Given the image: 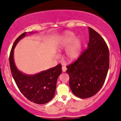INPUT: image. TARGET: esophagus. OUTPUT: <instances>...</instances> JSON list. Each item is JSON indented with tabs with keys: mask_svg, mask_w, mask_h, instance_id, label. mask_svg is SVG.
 Returning <instances> with one entry per match:
<instances>
[{
	"mask_svg": "<svg viewBox=\"0 0 121 121\" xmlns=\"http://www.w3.org/2000/svg\"><path fill=\"white\" fill-rule=\"evenodd\" d=\"M66 70H67V68H66V67L65 66H63L62 67V71L63 72H66Z\"/></svg>",
	"mask_w": 121,
	"mask_h": 121,
	"instance_id": "esophagus-1",
	"label": "esophagus"
}]
</instances>
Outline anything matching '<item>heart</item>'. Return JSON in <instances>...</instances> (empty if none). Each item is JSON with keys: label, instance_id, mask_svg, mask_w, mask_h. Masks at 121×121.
<instances>
[{"label": "heart", "instance_id": "heart-1", "mask_svg": "<svg viewBox=\"0 0 121 121\" xmlns=\"http://www.w3.org/2000/svg\"><path fill=\"white\" fill-rule=\"evenodd\" d=\"M75 38V35L73 33L70 31L65 32L57 41L56 46V49L59 51L66 50L70 47L67 51L66 55L67 59L71 61H73L78 59L82 51L81 40L80 39H76L74 40Z\"/></svg>", "mask_w": 121, "mask_h": 121}]
</instances>
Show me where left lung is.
Segmentation results:
<instances>
[{"mask_svg": "<svg viewBox=\"0 0 121 121\" xmlns=\"http://www.w3.org/2000/svg\"><path fill=\"white\" fill-rule=\"evenodd\" d=\"M87 49L75 62L67 66L69 85L77 97L87 99L96 95L102 87L109 65L108 48L102 37L89 27Z\"/></svg>", "mask_w": 121, "mask_h": 121, "instance_id": "obj_1", "label": "left lung"}]
</instances>
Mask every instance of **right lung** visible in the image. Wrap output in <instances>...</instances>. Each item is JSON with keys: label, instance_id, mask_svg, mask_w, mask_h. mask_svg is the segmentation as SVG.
I'll list each match as a JSON object with an SVG mask.
<instances>
[{"label": "right lung", "instance_id": "1", "mask_svg": "<svg viewBox=\"0 0 121 121\" xmlns=\"http://www.w3.org/2000/svg\"><path fill=\"white\" fill-rule=\"evenodd\" d=\"M33 33V32H30ZM22 33L14 43L9 56V64L13 77L22 95L29 100L36 104H45L54 97L56 82L62 72L61 64L35 75L22 73L16 67L14 60V50L19 40L25 36Z\"/></svg>", "mask_w": 121, "mask_h": 121}]
</instances>
